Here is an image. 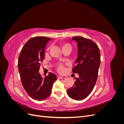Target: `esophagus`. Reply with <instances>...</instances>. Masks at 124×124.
<instances>
[{"label": "esophagus", "mask_w": 124, "mask_h": 124, "mask_svg": "<svg viewBox=\"0 0 124 124\" xmlns=\"http://www.w3.org/2000/svg\"><path fill=\"white\" fill-rule=\"evenodd\" d=\"M62 78H63V77H61V76H58V77H57V79H58V80L62 79Z\"/></svg>", "instance_id": "1"}]
</instances>
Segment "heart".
Listing matches in <instances>:
<instances>
[{
  "label": "heart",
  "instance_id": "1",
  "mask_svg": "<svg viewBox=\"0 0 124 124\" xmlns=\"http://www.w3.org/2000/svg\"><path fill=\"white\" fill-rule=\"evenodd\" d=\"M61 46L62 48V50L64 49L65 48L67 47H71V45L70 43L68 42H61ZM66 65H69V62H67L66 63ZM57 69L58 70V72H63L65 70V66L62 63H59V64L57 65Z\"/></svg>",
  "mask_w": 124,
  "mask_h": 124
}]
</instances>
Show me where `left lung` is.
I'll list each match as a JSON object with an SVG mask.
<instances>
[{"instance_id":"8db88e82","label":"left lung","mask_w":124,"mask_h":124,"mask_svg":"<svg viewBox=\"0 0 124 124\" xmlns=\"http://www.w3.org/2000/svg\"><path fill=\"white\" fill-rule=\"evenodd\" d=\"M78 44V56L72 68V72L78 73L79 78L72 87L67 89L72 99L81 100L86 98L96 84L100 64V53L98 46L93 41L83 37H73Z\"/></svg>"}]
</instances>
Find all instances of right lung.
<instances>
[{
	"mask_svg": "<svg viewBox=\"0 0 124 124\" xmlns=\"http://www.w3.org/2000/svg\"><path fill=\"white\" fill-rule=\"evenodd\" d=\"M51 38L35 37L26 42L18 59V68L22 84L27 94L35 100L41 101L49 96L57 76L49 72L44 78L39 70L44 58V50Z\"/></svg>",
	"mask_w": 124,
	"mask_h": 124,
	"instance_id": "add662e5",
	"label": "right lung"
}]
</instances>
